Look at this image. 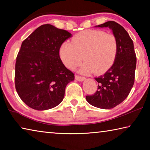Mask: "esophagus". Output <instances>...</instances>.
Segmentation results:
<instances>
[{
  "instance_id": "1",
  "label": "esophagus",
  "mask_w": 150,
  "mask_h": 150,
  "mask_svg": "<svg viewBox=\"0 0 150 150\" xmlns=\"http://www.w3.org/2000/svg\"><path fill=\"white\" fill-rule=\"evenodd\" d=\"M75 79L78 81H83L85 79V77H81V76H79V75H75Z\"/></svg>"
}]
</instances>
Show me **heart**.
Segmentation results:
<instances>
[{
	"instance_id": "heart-1",
	"label": "heart",
	"mask_w": 150,
	"mask_h": 150,
	"mask_svg": "<svg viewBox=\"0 0 150 150\" xmlns=\"http://www.w3.org/2000/svg\"><path fill=\"white\" fill-rule=\"evenodd\" d=\"M118 42L114 34L88 30L79 33L61 45L59 55L66 67L73 69L84 61L79 72L100 74L110 68L117 54Z\"/></svg>"
}]
</instances>
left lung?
Wrapping results in <instances>:
<instances>
[{
	"label": "left lung",
	"instance_id": "8db88e82",
	"mask_svg": "<svg viewBox=\"0 0 150 150\" xmlns=\"http://www.w3.org/2000/svg\"><path fill=\"white\" fill-rule=\"evenodd\" d=\"M95 27L108 28L112 31L117 39L118 50L110 69L95 78L98 83V90L93 95L86 96V100L95 107L110 109L125 100L133 87L136 56L132 40L121 25L108 21Z\"/></svg>",
	"mask_w": 150,
	"mask_h": 150
}]
</instances>
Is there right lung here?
Listing matches in <instances>:
<instances>
[{
    "mask_svg": "<svg viewBox=\"0 0 150 150\" xmlns=\"http://www.w3.org/2000/svg\"><path fill=\"white\" fill-rule=\"evenodd\" d=\"M71 36L67 30L44 24L22 43L15 65V87L29 107L45 110L62 102L66 86L75 76L63 64L59 52Z\"/></svg>",
    "mask_w": 150,
    "mask_h": 150,
    "instance_id": "add662e5",
    "label": "right lung"
}]
</instances>
